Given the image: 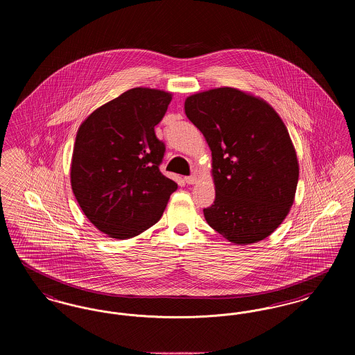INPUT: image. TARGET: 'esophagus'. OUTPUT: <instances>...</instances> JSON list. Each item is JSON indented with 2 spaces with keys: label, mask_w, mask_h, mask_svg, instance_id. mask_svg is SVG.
I'll list each match as a JSON object with an SVG mask.
<instances>
[{
  "label": "esophagus",
  "mask_w": 355,
  "mask_h": 355,
  "mask_svg": "<svg viewBox=\"0 0 355 355\" xmlns=\"http://www.w3.org/2000/svg\"><path fill=\"white\" fill-rule=\"evenodd\" d=\"M185 182L187 185H193L197 182V177L196 175H187L185 177Z\"/></svg>",
  "instance_id": "34e87169"
}]
</instances>
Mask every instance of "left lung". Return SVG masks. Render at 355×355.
I'll return each instance as SVG.
<instances>
[{"label":"left lung","instance_id":"1","mask_svg":"<svg viewBox=\"0 0 355 355\" xmlns=\"http://www.w3.org/2000/svg\"><path fill=\"white\" fill-rule=\"evenodd\" d=\"M185 113L213 155L214 203L205 220L236 245L265 239L294 202L298 161L285 123L269 103L234 87L187 97Z\"/></svg>","mask_w":355,"mask_h":355}]
</instances>
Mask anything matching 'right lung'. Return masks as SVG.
Returning <instances> with one entry per match:
<instances>
[{"instance_id": "obj_1", "label": "right lung", "mask_w": 355, "mask_h": 355, "mask_svg": "<svg viewBox=\"0 0 355 355\" xmlns=\"http://www.w3.org/2000/svg\"><path fill=\"white\" fill-rule=\"evenodd\" d=\"M170 101L166 92L135 87L94 110L77 132L71 189L87 220L112 238L157 223L178 187L159 171L166 148L154 132Z\"/></svg>"}]
</instances>
